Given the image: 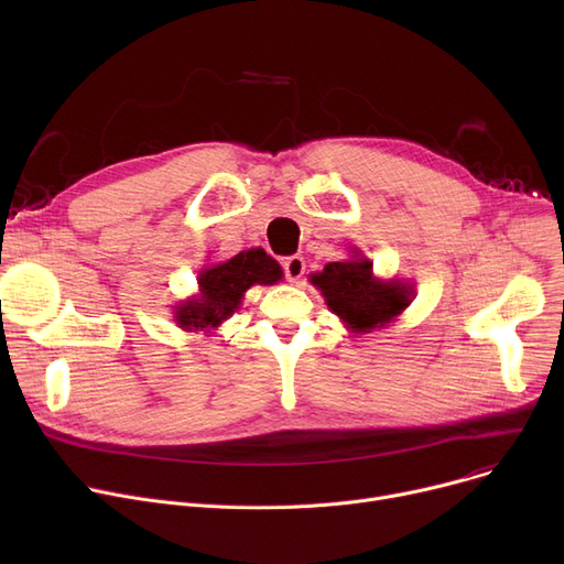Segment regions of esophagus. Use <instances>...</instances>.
I'll return each mask as SVG.
<instances>
[{
  "instance_id": "obj_1",
  "label": "esophagus",
  "mask_w": 564,
  "mask_h": 564,
  "mask_svg": "<svg viewBox=\"0 0 564 564\" xmlns=\"http://www.w3.org/2000/svg\"><path fill=\"white\" fill-rule=\"evenodd\" d=\"M304 272H306V260L302 256H290L283 260V274L290 283H302L304 279Z\"/></svg>"
}]
</instances>
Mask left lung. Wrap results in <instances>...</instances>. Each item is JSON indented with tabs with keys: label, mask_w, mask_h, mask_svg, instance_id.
I'll list each match as a JSON object with an SVG mask.
<instances>
[{
	"label": "left lung",
	"mask_w": 564,
	"mask_h": 564,
	"mask_svg": "<svg viewBox=\"0 0 564 564\" xmlns=\"http://www.w3.org/2000/svg\"><path fill=\"white\" fill-rule=\"evenodd\" d=\"M327 300V306L347 322L351 332L383 327L409 304V290L402 283H381L372 276V262L357 258L329 262L322 274L311 279Z\"/></svg>",
	"instance_id": "8db88e82"
}]
</instances>
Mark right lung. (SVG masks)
Segmentation results:
<instances>
[{
	"instance_id": "1",
	"label": "right lung",
	"mask_w": 564,
	"mask_h": 564,
	"mask_svg": "<svg viewBox=\"0 0 564 564\" xmlns=\"http://www.w3.org/2000/svg\"><path fill=\"white\" fill-rule=\"evenodd\" d=\"M283 274L279 262L262 249L240 251L235 258L215 264L200 274L198 283L203 297L177 308V322L185 329L217 327L221 319H226L237 308L247 288L253 283L272 285Z\"/></svg>"
}]
</instances>
